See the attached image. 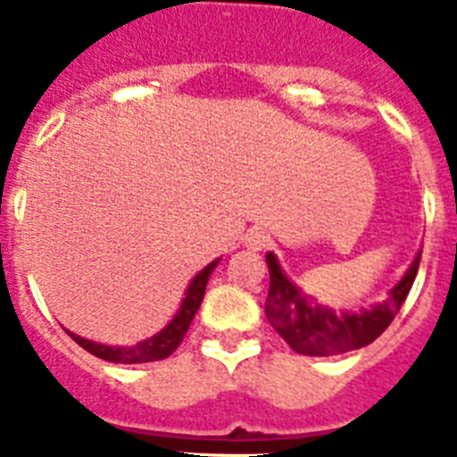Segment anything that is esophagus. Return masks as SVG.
Wrapping results in <instances>:
<instances>
[{"label":"esophagus","instance_id":"esophagus-1","mask_svg":"<svg viewBox=\"0 0 457 457\" xmlns=\"http://www.w3.org/2000/svg\"><path fill=\"white\" fill-rule=\"evenodd\" d=\"M270 233L265 231V228H261V226H253V228H249L247 236H245V245H247L249 249H265L270 247Z\"/></svg>","mask_w":457,"mask_h":457}]
</instances>
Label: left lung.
Masks as SVG:
<instances>
[{"mask_svg":"<svg viewBox=\"0 0 457 457\" xmlns=\"http://www.w3.org/2000/svg\"><path fill=\"white\" fill-rule=\"evenodd\" d=\"M265 261L270 268V290L268 302H265V316L270 325L295 353L309 354V357H329V354L364 348L385 332L395 313L401 311L414 284L421 253H417L405 277L389 290V297L382 304H375L359 313H350V311L337 313L334 309L316 304L313 297L302 293L286 277L274 253H268Z\"/></svg>","mask_w":457,"mask_h":457,"instance_id":"1","label":"left lung"}]
</instances>
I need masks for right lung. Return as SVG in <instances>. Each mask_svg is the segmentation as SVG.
<instances>
[{"mask_svg": "<svg viewBox=\"0 0 457 457\" xmlns=\"http://www.w3.org/2000/svg\"><path fill=\"white\" fill-rule=\"evenodd\" d=\"M220 261L221 258L208 263L199 274H196V277L192 278V284H189L187 290H185L183 304H180L179 313H176L162 332H157L155 337L146 338V341H139L137 345H116V348L114 345H103V343L88 341V338H82L72 332H68V337L78 343V345H82L87 353L96 354V357L104 359V361H114V364H146V361H160V359H167L169 354L179 348L180 343H183L185 334H187L189 329V322L194 320L201 302H204L205 286H208L210 274H212V270L217 268Z\"/></svg>", "mask_w": 457, "mask_h": 457, "instance_id": "add662e5", "label": "right lung"}]
</instances>
